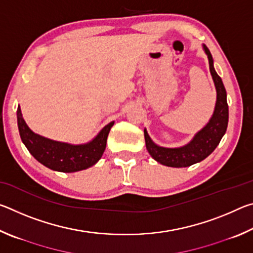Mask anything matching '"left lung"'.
I'll use <instances>...</instances> for the list:
<instances>
[{"instance_id": "obj_1", "label": "left lung", "mask_w": 253, "mask_h": 253, "mask_svg": "<svg viewBox=\"0 0 253 253\" xmlns=\"http://www.w3.org/2000/svg\"><path fill=\"white\" fill-rule=\"evenodd\" d=\"M203 49L208 55L210 72L216 89L215 108L209 123L199 132H196L190 143L177 148L158 146L151 139L146 129H144L145 143L149 155L156 162L169 168H187L203 161L216 148L228 127L229 107L226 102L225 88L220 76L214 70L211 52L205 44H203Z\"/></svg>"}]
</instances>
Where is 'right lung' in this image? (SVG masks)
Listing matches in <instances>:
<instances>
[{
    "label": "right lung",
    "instance_id": "right-lung-1",
    "mask_svg": "<svg viewBox=\"0 0 253 253\" xmlns=\"http://www.w3.org/2000/svg\"><path fill=\"white\" fill-rule=\"evenodd\" d=\"M16 116L21 139L31 155L48 169L63 173L78 172L95 165L105 152L107 137L114 125V122L106 125L91 142L71 145L34 134L25 124L20 106Z\"/></svg>",
    "mask_w": 253,
    "mask_h": 253
}]
</instances>
